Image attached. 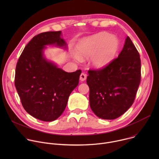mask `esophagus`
<instances>
[{
    "label": "esophagus",
    "instance_id": "1",
    "mask_svg": "<svg viewBox=\"0 0 159 159\" xmlns=\"http://www.w3.org/2000/svg\"><path fill=\"white\" fill-rule=\"evenodd\" d=\"M87 78V75L85 74L84 73H82L80 75V81H84Z\"/></svg>",
    "mask_w": 159,
    "mask_h": 159
}]
</instances>
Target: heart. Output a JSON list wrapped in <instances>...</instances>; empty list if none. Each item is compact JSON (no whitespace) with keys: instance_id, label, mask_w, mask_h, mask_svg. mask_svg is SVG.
<instances>
[{"instance_id":"heart-1","label":"heart","mask_w":159,"mask_h":159,"mask_svg":"<svg viewBox=\"0 0 159 159\" xmlns=\"http://www.w3.org/2000/svg\"><path fill=\"white\" fill-rule=\"evenodd\" d=\"M118 42L113 36L102 32L83 40L78 47L79 55L83 58L92 57V63L97 68L107 65L115 57ZM80 60L79 57H77Z\"/></svg>"}]
</instances>
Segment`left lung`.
<instances>
[{"mask_svg":"<svg viewBox=\"0 0 159 159\" xmlns=\"http://www.w3.org/2000/svg\"><path fill=\"white\" fill-rule=\"evenodd\" d=\"M90 106L104 120H114L133 104L141 80L140 54L129 36L118 57L99 69H90Z\"/></svg>","mask_w":159,"mask_h":159,"instance_id":"obj_1","label":"left lung"}]
</instances>
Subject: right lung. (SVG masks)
Listing matches in <instances>:
<instances>
[{"instance_id":"obj_1","label":"right lung","mask_w":159,"mask_h":159,"mask_svg":"<svg viewBox=\"0 0 159 159\" xmlns=\"http://www.w3.org/2000/svg\"><path fill=\"white\" fill-rule=\"evenodd\" d=\"M61 31H48L34 36L17 61L14 84L24 109L43 121L57 120L64 111L68 99L78 85L80 70L66 72L43 56L45 45L66 46Z\"/></svg>"}]
</instances>
